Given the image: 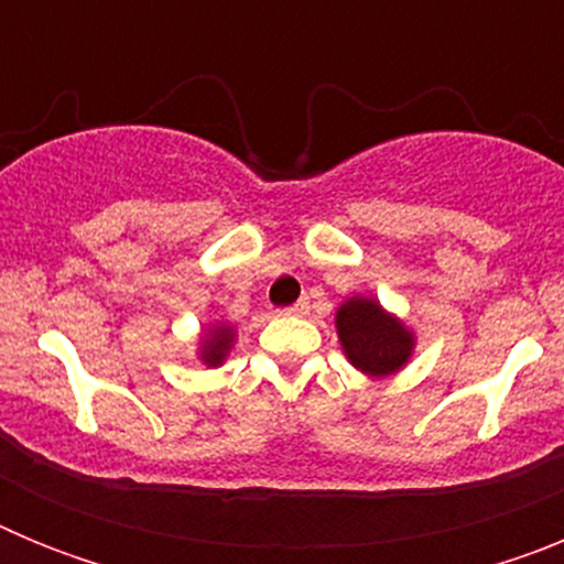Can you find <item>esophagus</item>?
<instances>
[{"instance_id": "34e87169", "label": "esophagus", "mask_w": 564, "mask_h": 564, "mask_svg": "<svg viewBox=\"0 0 564 564\" xmlns=\"http://www.w3.org/2000/svg\"><path fill=\"white\" fill-rule=\"evenodd\" d=\"M307 311H311V302H307V299H299L296 305H291V307H288L285 313H291V316H305Z\"/></svg>"}]
</instances>
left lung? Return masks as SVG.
I'll return each mask as SVG.
<instances>
[{"label": "left lung", "instance_id": "obj_1", "mask_svg": "<svg viewBox=\"0 0 564 564\" xmlns=\"http://www.w3.org/2000/svg\"><path fill=\"white\" fill-rule=\"evenodd\" d=\"M336 333L347 361L370 378L403 370L415 352V333L372 296H352L336 311Z\"/></svg>", "mask_w": 564, "mask_h": 564}]
</instances>
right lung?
Instances as JSON below:
<instances>
[{
    "instance_id": "1",
    "label": "right lung",
    "mask_w": 564,
    "mask_h": 564,
    "mask_svg": "<svg viewBox=\"0 0 564 564\" xmlns=\"http://www.w3.org/2000/svg\"><path fill=\"white\" fill-rule=\"evenodd\" d=\"M234 341H237V330L228 322H214L208 330H203L200 344H197V356L206 367H220L226 356L231 352Z\"/></svg>"
}]
</instances>
